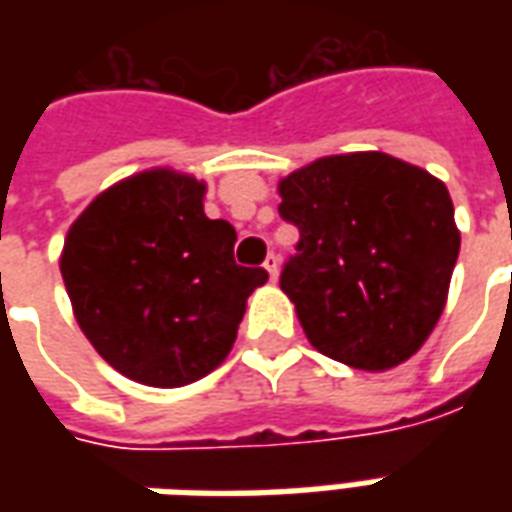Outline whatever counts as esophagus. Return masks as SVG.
Segmentation results:
<instances>
[{"instance_id": "34e87169", "label": "esophagus", "mask_w": 512, "mask_h": 512, "mask_svg": "<svg viewBox=\"0 0 512 512\" xmlns=\"http://www.w3.org/2000/svg\"><path fill=\"white\" fill-rule=\"evenodd\" d=\"M263 266H266L268 277L277 279V274H279V257H277V255H268V257H266V263H263Z\"/></svg>"}]
</instances>
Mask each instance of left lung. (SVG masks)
I'll use <instances>...</instances> for the list:
<instances>
[{"label": "left lung", "mask_w": 512, "mask_h": 512, "mask_svg": "<svg viewBox=\"0 0 512 512\" xmlns=\"http://www.w3.org/2000/svg\"><path fill=\"white\" fill-rule=\"evenodd\" d=\"M299 227L279 288L323 356L389 370L428 340L447 304L461 233L447 186L386 153L312 161L279 180Z\"/></svg>", "instance_id": "left-lung-1"}]
</instances>
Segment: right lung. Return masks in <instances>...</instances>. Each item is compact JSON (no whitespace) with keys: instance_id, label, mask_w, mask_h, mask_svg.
Segmentation results:
<instances>
[{"instance_id":"add662e5","label":"right lung","mask_w":512,"mask_h":512,"mask_svg":"<svg viewBox=\"0 0 512 512\" xmlns=\"http://www.w3.org/2000/svg\"><path fill=\"white\" fill-rule=\"evenodd\" d=\"M205 183L147 169L71 224L60 271L84 337L117 373L183 386L224 362L266 268L238 266L235 230L202 211Z\"/></svg>"}]
</instances>
